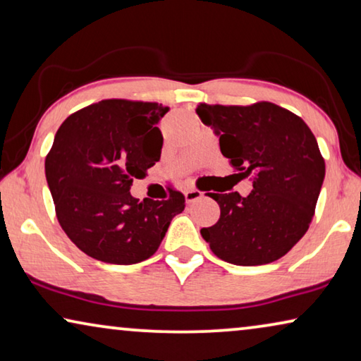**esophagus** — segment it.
Masks as SVG:
<instances>
[{"label": "esophagus", "instance_id": "1", "mask_svg": "<svg viewBox=\"0 0 361 361\" xmlns=\"http://www.w3.org/2000/svg\"><path fill=\"white\" fill-rule=\"evenodd\" d=\"M201 197H202V192L197 191V190H188V191H185V199H186L188 204L196 202Z\"/></svg>", "mask_w": 361, "mask_h": 361}]
</instances>
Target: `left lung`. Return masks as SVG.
Listing matches in <instances>:
<instances>
[{
  "instance_id": "left-lung-1",
  "label": "left lung",
  "mask_w": 361,
  "mask_h": 361,
  "mask_svg": "<svg viewBox=\"0 0 361 361\" xmlns=\"http://www.w3.org/2000/svg\"><path fill=\"white\" fill-rule=\"evenodd\" d=\"M196 113L219 136L220 152L252 191L211 192L220 219L201 235L220 259L261 266L281 259L313 220L326 164L314 134L295 113L271 102L199 104Z\"/></svg>"
}]
</instances>
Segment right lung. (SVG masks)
I'll use <instances>...</instances> for the list:
<instances>
[{"label": "right lung", "instance_id": "obj_1", "mask_svg": "<svg viewBox=\"0 0 361 361\" xmlns=\"http://www.w3.org/2000/svg\"><path fill=\"white\" fill-rule=\"evenodd\" d=\"M169 111L155 102L109 99L69 115L45 159L58 222L78 248L109 264H136L159 250L185 196L133 197L134 178L159 162L157 128Z\"/></svg>", "mask_w": 361, "mask_h": 361}]
</instances>
